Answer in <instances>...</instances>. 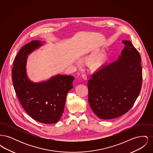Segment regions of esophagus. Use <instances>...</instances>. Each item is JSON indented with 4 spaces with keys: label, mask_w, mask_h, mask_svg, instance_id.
<instances>
[{
    "label": "esophagus",
    "mask_w": 153,
    "mask_h": 153,
    "mask_svg": "<svg viewBox=\"0 0 153 153\" xmlns=\"http://www.w3.org/2000/svg\"><path fill=\"white\" fill-rule=\"evenodd\" d=\"M82 77L84 80H87V75H85V74H82Z\"/></svg>",
    "instance_id": "obj_1"
}]
</instances>
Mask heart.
Segmentation results:
<instances>
[{"label": "heart", "mask_w": 153, "mask_h": 153, "mask_svg": "<svg viewBox=\"0 0 153 153\" xmlns=\"http://www.w3.org/2000/svg\"><path fill=\"white\" fill-rule=\"evenodd\" d=\"M103 56H104L103 51L97 50V51H92V52L90 53L89 54H88L85 57V59L87 61H94L95 59H98L99 58V59H98V60H96L95 65H94L95 68L97 69L102 65V59H100V58H102Z\"/></svg>", "instance_id": "b5f03b06"}]
</instances>
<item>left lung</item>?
<instances>
[{
	"mask_svg": "<svg viewBox=\"0 0 153 153\" xmlns=\"http://www.w3.org/2000/svg\"><path fill=\"white\" fill-rule=\"evenodd\" d=\"M117 61L102 66L88 80V102L95 114L111 119L127 112L138 98L142 83L141 58L131 41Z\"/></svg>",
	"mask_w": 153,
	"mask_h": 153,
	"instance_id": "1",
	"label": "left lung"
}]
</instances>
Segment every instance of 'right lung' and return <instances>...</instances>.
Instances as JSON below:
<instances>
[{
  "mask_svg": "<svg viewBox=\"0 0 153 153\" xmlns=\"http://www.w3.org/2000/svg\"><path fill=\"white\" fill-rule=\"evenodd\" d=\"M45 43L32 41L22 47L15 58L12 79L16 95L30 116L40 123H55L64 112L66 95L73 88L74 77L58 74L41 82L30 80L26 72L27 56Z\"/></svg>",
  "mask_w": 153,
  "mask_h": 153,
  "instance_id": "right-lung-1",
  "label": "right lung"
}]
</instances>
